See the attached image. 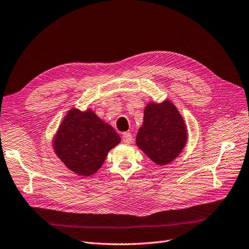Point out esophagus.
<instances>
[{
    "instance_id": "34e87169",
    "label": "esophagus",
    "mask_w": 249,
    "mask_h": 249,
    "mask_svg": "<svg viewBox=\"0 0 249 249\" xmlns=\"http://www.w3.org/2000/svg\"><path fill=\"white\" fill-rule=\"evenodd\" d=\"M122 141H123V142H124L125 144H129V143L131 142V141H132V135H131V133H129V132L124 133V134L122 135Z\"/></svg>"
}]
</instances>
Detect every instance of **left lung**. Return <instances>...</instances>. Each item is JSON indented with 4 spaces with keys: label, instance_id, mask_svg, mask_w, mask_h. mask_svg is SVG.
<instances>
[{
    "label": "left lung",
    "instance_id": "obj_1",
    "mask_svg": "<svg viewBox=\"0 0 249 249\" xmlns=\"http://www.w3.org/2000/svg\"><path fill=\"white\" fill-rule=\"evenodd\" d=\"M187 140L185 121L170 100L145 106L135 142L153 162L160 166L172 162L185 148Z\"/></svg>",
    "mask_w": 249,
    "mask_h": 249
}]
</instances>
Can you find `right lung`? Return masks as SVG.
Segmentation results:
<instances>
[{
    "label": "right lung",
    "instance_id": "1",
    "mask_svg": "<svg viewBox=\"0 0 249 249\" xmlns=\"http://www.w3.org/2000/svg\"><path fill=\"white\" fill-rule=\"evenodd\" d=\"M121 139L91 108L72 107L64 116L52 145L57 157L80 177H90L103 166L107 153Z\"/></svg>",
    "mask_w": 249,
    "mask_h": 249
}]
</instances>
